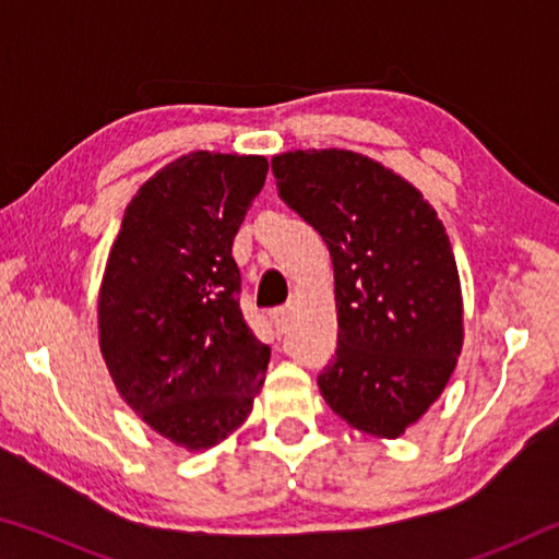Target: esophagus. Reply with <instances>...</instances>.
<instances>
[{
	"mask_svg": "<svg viewBox=\"0 0 559 559\" xmlns=\"http://www.w3.org/2000/svg\"><path fill=\"white\" fill-rule=\"evenodd\" d=\"M288 318H290V313H288V308H273L271 310V323L276 325V330L278 333H286V328H288Z\"/></svg>",
	"mask_w": 559,
	"mask_h": 559,
	"instance_id": "obj_1",
	"label": "esophagus"
}]
</instances>
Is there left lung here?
Here are the masks:
<instances>
[{
    "instance_id": "left-lung-1",
    "label": "left lung",
    "mask_w": 559,
    "mask_h": 559,
    "mask_svg": "<svg viewBox=\"0 0 559 559\" xmlns=\"http://www.w3.org/2000/svg\"><path fill=\"white\" fill-rule=\"evenodd\" d=\"M271 169L333 259L337 349L320 394L353 429L402 437L447 390L463 347L449 234L419 189L353 150H290Z\"/></svg>"
}]
</instances>
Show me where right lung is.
<instances>
[{"instance_id":"add662e5","label":"right lung","mask_w":559,"mask_h":559,"mask_svg":"<svg viewBox=\"0 0 559 559\" xmlns=\"http://www.w3.org/2000/svg\"><path fill=\"white\" fill-rule=\"evenodd\" d=\"M269 159L197 150L138 189L98 290V343L122 400L159 437L206 451L251 414L271 347L239 306L231 257Z\"/></svg>"}]
</instances>
